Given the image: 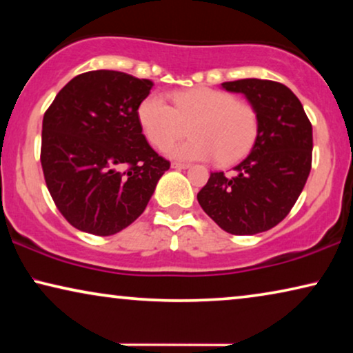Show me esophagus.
<instances>
[{
	"label": "esophagus",
	"instance_id": "34e87169",
	"mask_svg": "<svg viewBox=\"0 0 353 353\" xmlns=\"http://www.w3.org/2000/svg\"><path fill=\"white\" fill-rule=\"evenodd\" d=\"M190 165L188 163H183V162H172V168H175V170H185Z\"/></svg>",
	"mask_w": 353,
	"mask_h": 353
}]
</instances>
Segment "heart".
I'll use <instances>...</instances> for the list:
<instances>
[{
	"label": "heart",
	"instance_id": "b5f03b06",
	"mask_svg": "<svg viewBox=\"0 0 353 353\" xmlns=\"http://www.w3.org/2000/svg\"><path fill=\"white\" fill-rule=\"evenodd\" d=\"M170 105L161 94H149L139 104L138 119L149 143L163 149L188 133V141L167 149L180 161H207L215 157L220 165L239 161L257 138L259 117L245 101L226 91L192 88L172 94Z\"/></svg>",
	"mask_w": 353,
	"mask_h": 353
}]
</instances>
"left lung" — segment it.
I'll return each mask as SVG.
<instances>
[{"label":"left lung","instance_id":"1","mask_svg":"<svg viewBox=\"0 0 353 353\" xmlns=\"http://www.w3.org/2000/svg\"><path fill=\"white\" fill-rule=\"evenodd\" d=\"M243 93L259 117L257 138L233 176L210 173L197 192L207 215L231 234H257L276 226L296 204L312 168V123L297 96L272 80L225 81Z\"/></svg>","mask_w":353,"mask_h":353}]
</instances>
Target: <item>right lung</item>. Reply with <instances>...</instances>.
<instances>
[{"label": "right lung", "instance_id": "1", "mask_svg": "<svg viewBox=\"0 0 353 353\" xmlns=\"http://www.w3.org/2000/svg\"><path fill=\"white\" fill-rule=\"evenodd\" d=\"M151 80L91 70L62 88L43 117L41 167L54 204L77 230L110 236L146 209L170 162L138 119Z\"/></svg>", "mask_w": 353, "mask_h": 353}]
</instances>
